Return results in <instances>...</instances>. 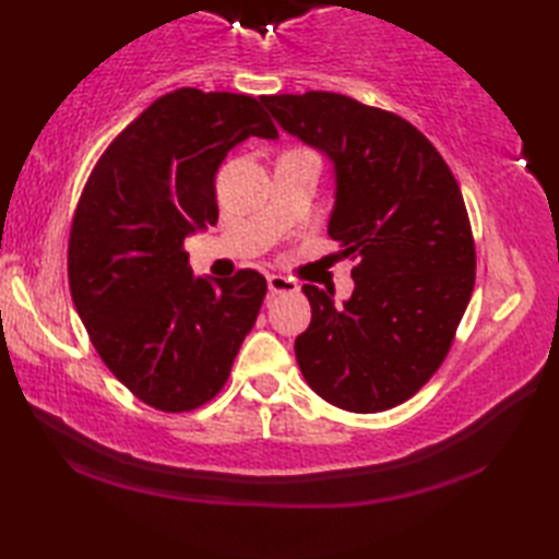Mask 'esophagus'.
Instances as JSON below:
<instances>
[{"label":"esophagus","instance_id":"esophagus-1","mask_svg":"<svg viewBox=\"0 0 559 559\" xmlns=\"http://www.w3.org/2000/svg\"><path fill=\"white\" fill-rule=\"evenodd\" d=\"M269 283V293L271 295H286V293H298L300 286L295 281L286 278V276H278V273H271V276L266 278Z\"/></svg>","mask_w":559,"mask_h":559}]
</instances>
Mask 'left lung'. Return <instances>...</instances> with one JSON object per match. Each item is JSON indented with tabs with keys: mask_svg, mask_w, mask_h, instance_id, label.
<instances>
[{
	"mask_svg": "<svg viewBox=\"0 0 559 559\" xmlns=\"http://www.w3.org/2000/svg\"><path fill=\"white\" fill-rule=\"evenodd\" d=\"M261 103L334 163L329 237L355 259L343 305L302 286L312 322L295 338L300 372L336 408H394L447 358L476 283L461 189L439 151L394 112L326 91Z\"/></svg>",
	"mask_w": 559,
	"mask_h": 559,
	"instance_id": "left-lung-1",
	"label": "left lung"
}]
</instances>
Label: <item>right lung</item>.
<instances>
[{"label":"right lung","instance_id":"right-lung-1","mask_svg":"<svg viewBox=\"0 0 559 559\" xmlns=\"http://www.w3.org/2000/svg\"><path fill=\"white\" fill-rule=\"evenodd\" d=\"M249 136L278 139L252 96L165 93L105 148L71 223L69 288L91 343L165 413L218 394L264 302L261 273L197 278L185 252L216 225V173Z\"/></svg>","mask_w":559,"mask_h":559}]
</instances>
